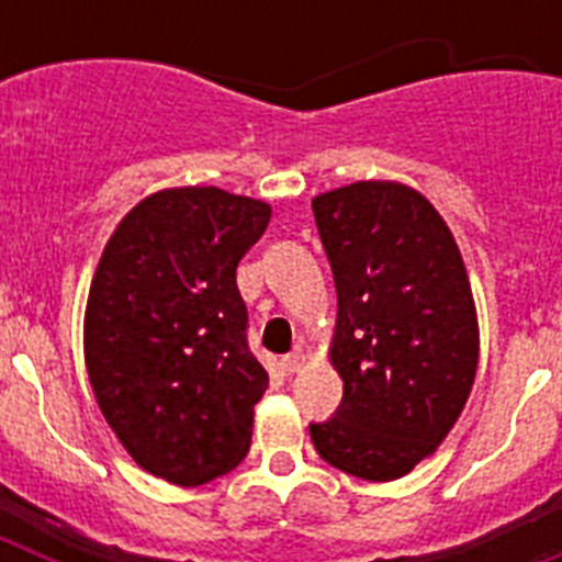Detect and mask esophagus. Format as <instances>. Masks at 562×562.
Listing matches in <instances>:
<instances>
[{
  "mask_svg": "<svg viewBox=\"0 0 562 562\" xmlns=\"http://www.w3.org/2000/svg\"><path fill=\"white\" fill-rule=\"evenodd\" d=\"M304 362H306V351L295 349L292 355H286L284 360H281V369H284V374H297V371L304 369Z\"/></svg>",
  "mask_w": 562,
  "mask_h": 562,
  "instance_id": "34e87169",
  "label": "esophagus"
}]
</instances>
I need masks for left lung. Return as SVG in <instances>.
<instances>
[{
	"label": "left lung",
	"instance_id": "left-lung-1",
	"mask_svg": "<svg viewBox=\"0 0 562 562\" xmlns=\"http://www.w3.org/2000/svg\"><path fill=\"white\" fill-rule=\"evenodd\" d=\"M337 290L335 416L312 422L321 459L394 481L439 448L473 389L479 321L453 233L419 191L355 182L312 200Z\"/></svg>",
	"mask_w": 562,
	"mask_h": 562
}]
</instances>
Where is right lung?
I'll list each match as a JSON object with an SVG mask.
<instances>
[{"label": "right lung", "instance_id": "1", "mask_svg": "<svg viewBox=\"0 0 562 562\" xmlns=\"http://www.w3.org/2000/svg\"><path fill=\"white\" fill-rule=\"evenodd\" d=\"M270 213L213 186L166 188L103 247L83 317L89 382L109 428L157 479L207 484L250 450L270 376L247 346L236 267Z\"/></svg>", "mask_w": 562, "mask_h": 562}]
</instances>
